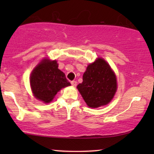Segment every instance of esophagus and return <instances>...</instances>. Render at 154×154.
Listing matches in <instances>:
<instances>
[{
	"mask_svg": "<svg viewBox=\"0 0 154 154\" xmlns=\"http://www.w3.org/2000/svg\"><path fill=\"white\" fill-rule=\"evenodd\" d=\"M71 84H72V86H74V87H75V86H77V81H75V80L72 81Z\"/></svg>",
	"mask_w": 154,
	"mask_h": 154,
	"instance_id": "34e87169",
	"label": "esophagus"
}]
</instances>
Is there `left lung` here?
I'll list each match as a JSON object with an SVG mask.
<instances>
[{
    "label": "left lung",
    "mask_w": 154,
    "mask_h": 154,
    "mask_svg": "<svg viewBox=\"0 0 154 154\" xmlns=\"http://www.w3.org/2000/svg\"><path fill=\"white\" fill-rule=\"evenodd\" d=\"M82 80L77 88L91 108L106 105L114 98L117 89L115 74L102 58L88 65Z\"/></svg>",
    "instance_id": "1"
}]
</instances>
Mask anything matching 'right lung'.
<instances>
[{
	"label": "right lung",
	"mask_w": 154,
	"mask_h": 154,
	"mask_svg": "<svg viewBox=\"0 0 154 154\" xmlns=\"http://www.w3.org/2000/svg\"><path fill=\"white\" fill-rule=\"evenodd\" d=\"M56 60L44 59L32 72L29 82L33 95L44 103H50L60 90L71 85Z\"/></svg>",
	"instance_id": "add662e5"
}]
</instances>
